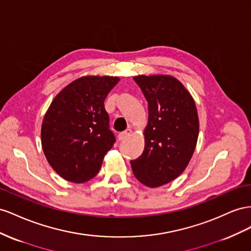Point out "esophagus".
<instances>
[{"mask_svg": "<svg viewBox=\"0 0 251 251\" xmlns=\"http://www.w3.org/2000/svg\"><path fill=\"white\" fill-rule=\"evenodd\" d=\"M131 132H132V131H131L130 129H127V130L123 131V132L119 133V135H118V139H119V141H124L126 138L129 137V135L131 134Z\"/></svg>", "mask_w": 251, "mask_h": 251, "instance_id": "esophagus-1", "label": "esophagus"}]
</instances>
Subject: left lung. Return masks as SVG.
I'll use <instances>...</instances> for the list:
<instances>
[{
	"mask_svg": "<svg viewBox=\"0 0 251 251\" xmlns=\"http://www.w3.org/2000/svg\"><path fill=\"white\" fill-rule=\"evenodd\" d=\"M148 103L144 151L130 161L138 181L148 187L171 182L187 167L199 135L196 103L170 75L133 77Z\"/></svg>",
	"mask_w": 251,
	"mask_h": 251,
	"instance_id": "1",
	"label": "left lung"
}]
</instances>
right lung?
<instances>
[{
  "instance_id": "right-lung-1",
  "label": "right lung",
  "mask_w": 251,
  "mask_h": 251,
  "mask_svg": "<svg viewBox=\"0 0 251 251\" xmlns=\"http://www.w3.org/2000/svg\"><path fill=\"white\" fill-rule=\"evenodd\" d=\"M119 81L117 76L80 77L50 104L42 124V147L50 166L66 181L95 177L116 143L104 101Z\"/></svg>"
}]
</instances>
